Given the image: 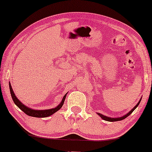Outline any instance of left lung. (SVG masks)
Returning <instances> with one entry per match:
<instances>
[{
	"mask_svg": "<svg viewBox=\"0 0 152 152\" xmlns=\"http://www.w3.org/2000/svg\"><path fill=\"white\" fill-rule=\"evenodd\" d=\"M140 101H141V99H140V100L139 101V102H138V103H137V104L135 105V107H134V108H133L132 110H131V111H129V112L128 113H127V114H126L125 115L122 116V117H119V118H110V117H107V116L103 115H102V114H100V113H98V115H99V116H101V118H102L103 119V120H104V121H110V122H114V121H121V120H124V119H125L126 118V117H128V116L129 115L131 114V113H132V112L134 111V110H135L136 108H137V106L139 105V104H140Z\"/></svg>",
	"mask_w": 152,
	"mask_h": 152,
	"instance_id": "1",
	"label": "left lung"
}]
</instances>
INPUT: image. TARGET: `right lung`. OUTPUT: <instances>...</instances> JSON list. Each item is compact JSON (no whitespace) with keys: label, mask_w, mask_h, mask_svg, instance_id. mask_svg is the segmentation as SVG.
<instances>
[{"label":"right lung","mask_w":152,"mask_h":152,"mask_svg":"<svg viewBox=\"0 0 152 152\" xmlns=\"http://www.w3.org/2000/svg\"><path fill=\"white\" fill-rule=\"evenodd\" d=\"M10 93L11 96H12V100H13L14 103L23 112L26 113V115H28L29 116H32V117H36V118H45V117H48V116L51 115H53V113H55L56 112H57L58 110H60L61 107H62L63 105L64 102H65V97H66L67 94L65 95L62 99V102H60L59 105L57 106L55 108H52L50 109V110H33L31 108H29V107H26V105H24L23 104H22V102H20L19 101V99L16 97L15 96V93H14L13 90H12V87L11 86L10 83Z\"/></svg>","instance_id":"right-lung-1"}]
</instances>
